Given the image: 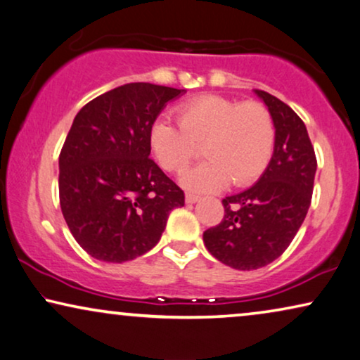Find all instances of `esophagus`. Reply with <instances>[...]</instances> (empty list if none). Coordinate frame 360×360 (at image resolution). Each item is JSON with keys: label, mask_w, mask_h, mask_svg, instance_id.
Masks as SVG:
<instances>
[{"label": "esophagus", "mask_w": 360, "mask_h": 360, "mask_svg": "<svg viewBox=\"0 0 360 360\" xmlns=\"http://www.w3.org/2000/svg\"><path fill=\"white\" fill-rule=\"evenodd\" d=\"M199 199H200L199 195H195V194H191V193L186 194V202H188V204H195Z\"/></svg>", "instance_id": "esophagus-1"}]
</instances>
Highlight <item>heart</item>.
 Instances as JSON below:
<instances>
[{"mask_svg": "<svg viewBox=\"0 0 360 360\" xmlns=\"http://www.w3.org/2000/svg\"><path fill=\"white\" fill-rule=\"evenodd\" d=\"M176 113L179 124L167 118L153 123L150 145L169 172L183 171L202 146L209 161L184 172V188L215 191L229 181L247 186L266 169L275 150V123L262 103L199 95L179 105Z\"/></svg>", "mask_w": 360, "mask_h": 360, "instance_id": "b5f03b06", "label": "heart"}]
</instances>
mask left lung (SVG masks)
<instances>
[{
	"instance_id": "left-lung-1",
	"label": "left lung",
	"mask_w": 360,
	"mask_h": 360,
	"mask_svg": "<svg viewBox=\"0 0 360 360\" xmlns=\"http://www.w3.org/2000/svg\"><path fill=\"white\" fill-rule=\"evenodd\" d=\"M255 94L275 123L273 156L258 183L222 200V222L204 232L210 255L236 270H257L288 248L308 214L318 167L303 120L280 98Z\"/></svg>"
}]
</instances>
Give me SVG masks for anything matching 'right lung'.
<instances>
[{"label": "right lung", "mask_w": 360, "mask_h": 360, "mask_svg": "<svg viewBox=\"0 0 360 360\" xmlns=\"http://www.w3.org/2000/svg\"><path fill=\"white\" fill-rule=\"evenodd\" d=\"M184 90L124 84L75 115L59 156L60 209L70 233L102 262L150 252L184 193L150 158V131Z\"/></svg>", "instance_id": "add662e5"}]
</instances>
